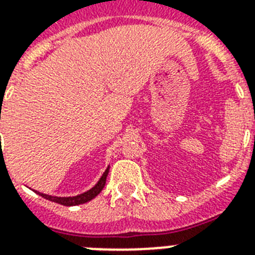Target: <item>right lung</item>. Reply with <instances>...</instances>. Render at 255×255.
<instances>
[{
	"label": "right lung",
	"mask_w": 255,
	"mask_h": 255,
	"mask_svg": "<svg viewBox=\"0 0 255 255\" xmlns=\"http://www.w3.org/2000/svg\"><path fill=\"white\" fill-rule=\"evenodd\" d=\"M108 172H110V167H107V169L104 170V173L102 174V177L99 178V181L96 182L91 189L85 192V193L78 194V196H73V197H58V196H50V194L41 193V192H37V190H35V193L42 196V197L46 198V200H49V201L57 202V204H61V205H65V206L81 205V204H86V202L91 201L92 198H95L96 196L102 192V189H103L104 185H106V180H107Z\"/></svg>",
	"instance_id": "right-lung-1"
}]
</instances>
